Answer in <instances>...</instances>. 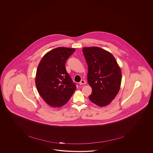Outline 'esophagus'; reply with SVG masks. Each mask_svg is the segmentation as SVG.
I'll list each match as a JSON object with an SVG mask.
<instances>
[{
  "instance_id": "34e87169",
  "label": "esophagus",
  "mask_w": 153,
  "mask_h": 153,
  "mask_svg": "<svg viewBox=\"0 0 153 153\" xmlns=\"http://www.w3.org/2000/svg\"><path fill=\"white\" fill-rule=\"evenodd\" d=\"M86 83V82L85 80H84V79H82V80H81V81L79 82V85H81L85 84Z\"/></svg>"
}]
</instances>
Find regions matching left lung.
Here are the masks:
<instances>
[{
  "label": "left lung",
  "instance_id": "1",
  "mask_svg": "<svg viewBox=\"0 0 153 153\" xmlns=\"http://www.w3.org/2000/svg\"><path fill=\"white\" fill-rule=\"evenodd\" d=\"M82 51L88 65V82L92 88L89 99L98 106L105 107L120 91V67L111 53L100 48H83Z\"/></svg>",
  "mask_w": 153,
  "mask_h": 153
}]
</instances>
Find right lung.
Returning a JSON list of instances; mask_svg holds the SVG:
<instances>
[{
	"label": "right lung",
	"instance_id": "1",
	"mask_svg": "<svg viewBox=\"0 0 153 153\" xmlns=\"http://www.w3.org/2000/svg\"><path fill=\"white\" fill-rule=\"evenodd\" d=\"M75 49L58 47L48 52L37 67L35 83L37 91L48 104L54 108L64 105L76 89L65 64Z\"/></svg>",
	"mask_w": 153,
	"mask_h": 153
}]
</instances>
